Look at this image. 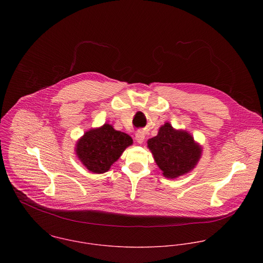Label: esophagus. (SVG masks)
<instances>
[{
    "instance_id": "34e87169",
    "label": "esophagus",
    "mask_w": 263,
    "mask_h": 263,
    "mask_svg": "<svg viewBox=\"0 0 263 263\" xmlns=\"http://www.w3.org/2000/svg\"><path fill=\"white\" fill-rule=\"evenodd\" d=\"M145 140V133L143 132H138L136 134V141L139 143V144H142Z\"/></svg>"
}]
</instances>
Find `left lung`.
Masks as SVG:
<instances>
[{"mask_svg": "<svg viewBox=\"0 0 263 263\" xmlns=\"http://www.w3.org/2000/svg\"><path fill=\"white\" fill-rule=\"evenodd\" d=\"M147 143L163 176L170 179L193 170L202 154V147L194 141L191 134L174 128L169 122H165L158 135Z\"/></svg>", "mask_w": 263, "mask_h": 263, "instance_id": "left-lung-1", "label": "left lung"}]
</instances>
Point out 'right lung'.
I'll return each mask as SVG.
<instances>
[{
	"mask_svg": "<svg viewBox=\"0 0 263 263\" xmlns=\"http://www.w3.org/2000/svg\"><path fill=\"white\" fill-rule=\"evenodd\" d=\"M133 145V139L116 130L109 123L87 130L76 143L75 152L80 162L92 173L107 172L124 150Z\"/></svg>",
	"mask_w": 263,
	"mask_h": 263,
	"instance_id": "obj_1",
	"label": "right lung"
}]
</instances>
